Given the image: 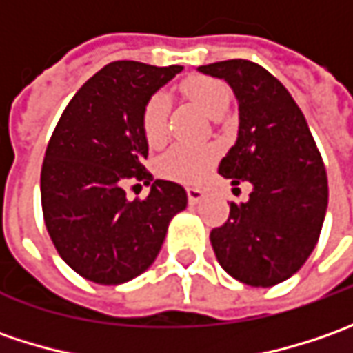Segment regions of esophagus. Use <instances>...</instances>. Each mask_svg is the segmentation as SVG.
Returning <instances> with one entry per match:
<instances>
[{
    "label": "esophagus",
    "mask_w": 353,
    "mask_h": 353,
    "mask_svg": "<svg viewBox=\"0 0 353 353\" xmlns=\"http://www.w3.org/2000/svg\"><path fill=\"white\" fill-rule=\"evenodd\" d=\"M186 196H188V202H190V204H198V202L204 198V190L190 186V188H186Z\"/></svg>",
    "instance_id": "34e87169"
}]
</instances>
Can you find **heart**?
I'll list each match as a JSON object with an SVG mask.
<instances>
[{
    "label": "heart",
    "mask_w": 353,
    "mask_h": 353,
    "mask_svg": "<svg viewBox=\"0 0 353 353\" xmlns=\"http://www.w3.org/2000/svg\"><path fill=\"white\" fill-rule=\"evenodd\" d=\"M181 92L188 100L198 103L210 117H222L230 105V90L210 76L192 74L181 82ZM169 96L155 92L141 112V131L147 145L159 147L167 139ZM218 159V149L212 145H174L159 161V170L165 179L174 183H200Z\"/></svg>",
    "instance_id": "obj_1"
}]
</instances>
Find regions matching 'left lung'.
Wrapping results in <instances>:
<instances>
[{
	"label": "left lung",
	"instance_id": "obj_1",
	"mask_svg": "<svg viewBox=\"0 0 353 353\" xmlns=\"http://www.w3.org/2000/svg\"><path fill=\"white\" fill-rule=\"evenodd\" d=\"M224 78L239 105L236 145L218 172L232 184L250 183L248 202H230V218L210 241L225 273L251 287L292 277L320 237L328 179L301 108L263 66L243 59L198 68Z\"/></svg>",
	"mask_w": 353,
	"mask_h": 353
}]
</instances>
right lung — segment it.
I'll return each instance as SVG.
<instances>
[{
	"instance_id": "obj_1",
	"label": "right lung",
	"mask_w": 353,
	"mask_h": 353,
	"mask_svg": "<svg viewBox=\"0 0 353 353\" xmlns=\"http://www.w3.org/2000/svg\"><path fill=\"white\" fill-rule=\"evenodd\" d=\"M183 66L105 64L78 90L50 135L41 169V204L54 248L78 275L121 285L147 271L172 216L186 208L181 184L159 181L145 200L125 184L153 181L143 167L145 102Z\"/></svg>"
}]
</instances>
